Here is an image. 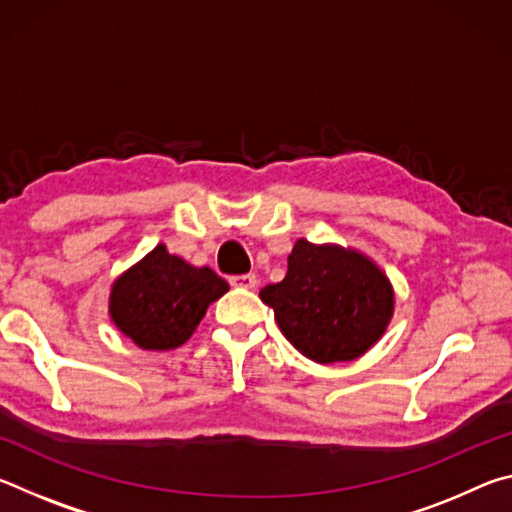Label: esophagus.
<instances>
[{
    "label": "esophagus",
    "mask_w": 512,
    "mask_h": 512,
    "mask_svg": "<svg viewBox=\"0 0 512 512\" xmlns=\"http://www.w3.org/2000/svg\"><path fill=\"white\" fill-rule=\"evenodd\" d=\"M230 284L237 289H255L257 287V275L255 273H244V275H232Z\"/></svg>",
    "instance_id": "obj_1"
}]
</instances>
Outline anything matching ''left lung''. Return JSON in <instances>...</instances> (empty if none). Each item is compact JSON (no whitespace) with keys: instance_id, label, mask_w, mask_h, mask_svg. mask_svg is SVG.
<instances>
[{"instance_id":"1","label":"left lung","mask_w":512,"mask_h":512,"mask_svg":"<svg viewBox=\"0 0 512 512\" xmlns=\"http://www.w3.org/2000/svg\"><path fill=\"white\" fill-rule=\"evenodd\" d=\"M293 348L318 363L352 361L379 341L393 314L386 275L354 250L298 239L282 282L259 293Z\"/></svg>"}]
</instances>
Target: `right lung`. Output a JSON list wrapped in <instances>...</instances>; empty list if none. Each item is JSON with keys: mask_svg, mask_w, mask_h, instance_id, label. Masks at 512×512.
<instances>
[{"mask_svg": "<svg viewBox=\"0 0 512 512\" xmlns=\"http://www.w3.org/2000/svg\"><path fill=\"white\" fill-rule=\"evenodd\" d=\"M228 291L212 268H196L155 246L112 284L110 316L144 350H171L194 334L210 302Z\"/></svg>", "mask_w": 512, "mask_h": 512, "instance_id": "right-lung-1", "label": "right lung"}]
</instances>
